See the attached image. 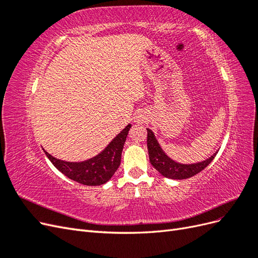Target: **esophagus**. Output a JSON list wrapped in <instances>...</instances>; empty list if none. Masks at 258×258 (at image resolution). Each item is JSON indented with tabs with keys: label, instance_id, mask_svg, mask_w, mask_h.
Masks as SVG:
<instances>
[{
	"label": "esophagus",
	"instance_id": "esophagus-1",
	"mask_svg": "<svg viewBox=\"0 0 258 258\" xmlns=\"http://www.w3.org/2000/svg\"><path fill=\"white\" fill-rule=\"evenodd\" d=\"M143 120H144V118H143L142 116H138V117H137V121H138V122H142Z\"/></svg>",
	"mask_w": 258,
	"mask_h": 258
}]
</instances>
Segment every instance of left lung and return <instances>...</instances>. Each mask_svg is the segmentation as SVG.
<instances>
[{
	"label": "left lung",
	"mask_w": 258,
	"mask_h": 258,
	"mask_svg": "<svg viewBox=\"0 0 258 258\" xmlns=\"http://www.w3.org/2000/svg\"><path fill=\"white\" fill-rule=\"evenodd\" d=\"M147 150L152 166L161 175L172 179L189 178L198 174L209 166V163L216 156V153H214L208 159L197 163H190V165H184V163L176 162L168 157L167 154L162 151L157 139H156L154 132L151 129H147Z\"/></svg>",
	"instance_id": "8db88e82"
}]
</instances>
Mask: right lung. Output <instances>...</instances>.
Here are the masks:
<instances>
[{
  "mask_svg": "<svg viewBox=\"0 0 258 258\" xmlns=\"http://www.w3.org/2000/svg\"><path fill=\"white\" fill-rule=\"evenodd\" d=\"M130 128L131 123L122 129L102 152L85 161H64L54 158L45 150L44 152L52 165L69 178L87 186L102 185L114 175L120 165L121 152Z\"/></svg>",
  "mask_w": 258,
  "mask_h": 258,
  "instance_id": "right-lung-1",
  "label": "right lung"
}]
</instances>
